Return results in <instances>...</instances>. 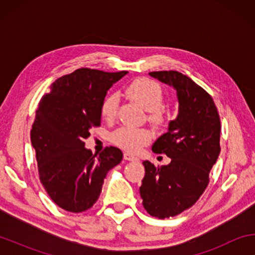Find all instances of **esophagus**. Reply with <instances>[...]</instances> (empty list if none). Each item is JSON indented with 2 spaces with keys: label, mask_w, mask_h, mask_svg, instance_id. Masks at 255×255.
<instances>
[{
  "label": "esophagus",
  "mask_w": 255,
  "mask_h": 255,
  "mask_svg": "<svg viewBox=\"0 0 255 255\" xmlns=\"http://www.w3.org/2000/svg\"><path fill=\"white\" fill-rule=\"evenodd\" d=\"M124 158L126 159V161H137V157L133 156V155L129 154V153H125L124 154Z\"/></svg>",
  "instance_id": "1"
}]
</instances>
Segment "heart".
I'll return each instance as SVG.
<instances>
[{
  "mask_svg": "<svg viewBox=\"0 0 255 255\" xmlns=\"http://www.w3.org/2000/svg\"><path fill=\"white\" fill-rule=\"evenodd\" d=\"M125 92L131 100L148 111L147 119L154 127L162 126L164 115L161 107L163 106L164 94L156 82L147 77H139L129 83ZM117 108L118 98L115 94H109L101 103V117L107 122H112L117 114ZM152 138L153 133L147 128L120 127L111 133L112 143L128 153L139 152L144 146L150 143Z\"/></svg>",
  "mask_w": 255,
  "mask_h": 255,
  "instance_id": "heart-1",
  "label": "heart"
}]
</instances>
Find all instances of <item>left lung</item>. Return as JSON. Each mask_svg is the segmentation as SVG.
Segmentation results:
<instances>
[{"mask_svg":"<svg viewBox=\"0 0 255 255\" xmlns=\"http://www.w3.org/2000/svg\"><path fill=\"white\" fill-rule=\"evenodd\" d=\"M150 76L176 90L179 115L152 146L171 158L169 165L144 161L139 188L143 206L159 219L173 217L196 204L209 183V173L221 153V119L210 94L176 71L150 72Z\"/></svg>","mask_w":255,"mask_h":255,"instance_id":"8db88e82","label":"left lung"}]
</instances>
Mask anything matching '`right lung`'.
Instances as JSON below:
<instances>
[{
    "mask_svg": "<svg viewBox=\"0 0 255 255\" xmlns=\"http://www.w3.org/2000/svg\"><path fill=\"white\" fill-rule=\"evenodd\" d=\"M126 74L79 68L56 80L40 99L30 137L42 187L64 210L91 208L107 173L122 162L119 148L106 147L97 156L84 147V139L101 125L100 107L108 90Z\"/></svg>",
    "mask_w": 255,
    "mask_h": 255,
    "instance_id": "obj_1",
    "label": "right lung"
}]
</instances>
